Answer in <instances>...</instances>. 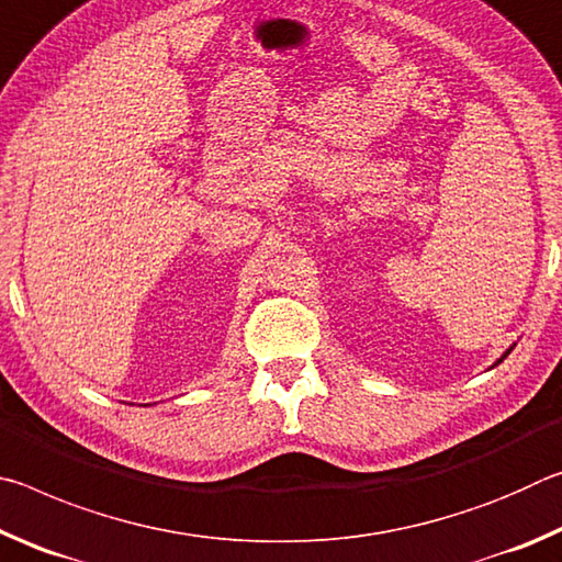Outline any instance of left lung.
<instances>
[{
  "label": "left lung",
  "instance_id": "8db88e82",
  "mask_svg": "<svg viewBox=\"0 0 562 562\" xmlns=\"http://www.w3.org/2000/svg\"><path fill=\"white\" fill-rule=\"evenodd\" d=\"M510 349H513V347H510ZM510 349H508V351H506V355H503V357H501V359H498V361H496V364H501V361H503V359H506V357H508V355H510Z\"/></svg>",
  "mask_w": 562,
  "mask_h": 562
}]
</instances>
